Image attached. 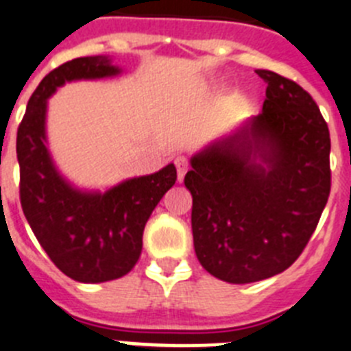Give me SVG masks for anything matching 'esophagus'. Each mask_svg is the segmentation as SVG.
<instances>
[{
	"label": "esophagus",
	"instance_id": "esophagus-1",
	"mask_svg": "<svg viewBox=\"0 0 351 351\" xmlns=\"http://www.w3.org/2000/svg\"><path fill=\"white\" fill-rule=\"evenodd\" d=\"M173 162H175L176 171H178V180L182 182L185 176V173H187V169H189L187 157H184V155H178V157H175V160H173Z\"/></svg>",
	"mask_w": 351,
	"mask_h": 351
}]
</instances>
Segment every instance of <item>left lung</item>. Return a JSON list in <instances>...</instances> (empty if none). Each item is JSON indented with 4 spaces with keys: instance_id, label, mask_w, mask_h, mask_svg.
I'll list each match as a JSON object with an SVG mask.
<instances>
[{
    "instance_id": "1",
    "label": "left lung",
    "mask_w": 351,
    "mask_h": 351,
    "mask_svg": "<svg viewBox=\"0 0 351 351\" xmlns=\"http://www.w3.org/2000/svg\"><path fill=\"white\" fill-rule=\"evenodd\" d=\"M256 74L267 83L260 117L193 157L185 175L197 260L233 285L261 281L295 263L332 184L330 134L313 97L276 72Z\"/></svg>"
}]
</instances>
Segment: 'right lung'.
<instances>
[{"label":"right lung","mask_w":351,"mask_h":351,"mask_svg":"<svg viewBox=\"0 0 351 351\" xmlns=\"http://www.w3.org/2000/svg\"><path fill=\"white\" fill-rule=\"evenodd\" d=\"M118 74L106 58H75L49 72L33 91L17 129L19 197L36 240L65 276L106 282L129 274L143 249L146 221L175 185L173 164L127 180L106 194L79 193L54 169L45 148V106L58 86L74 79Z\"/></svg>","instance_id":"obj_1"}]
</instances>
